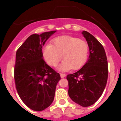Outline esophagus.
<instances>
[{
    "instance_id": "1",
    "label": "esophagus",
    "mask_w": 121,
    "mask_h": 121,
    "mask_svg": "<svg viewBox=\"0 0 121 121\" xmlns=\"http://www.w3.org/2000/svg\"><path fill=\"white\" fill-rule=\"evenodd\" d=\"M60 76L61 78H64V77H65L66 76V74L63 73H60Z\"/></svg>"
}]
</instances>
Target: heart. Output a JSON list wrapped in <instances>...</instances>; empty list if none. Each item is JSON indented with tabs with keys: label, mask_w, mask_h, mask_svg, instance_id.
Instances as JSON below:
<instances>
[{
	"label": "heart",
	"mask_w": 121,
	"mask_h": 121,
	"mask_svg": "<svg viewBox=\"0 0 121 121\" xmlns=\"http://www.w3.org/2000/svg\"><path fill=\"white\" fill-rule=\"evenodd\" d=\"M88 54L89 45L87 41L70 35L56 37L52 45H47L43 50L45 60L51 67L58 65L61 56L63 61L58 68L60 71L82 68L86 63Z\"/></svg>",
	"instance_id": "b5f03b06"
}]
</instances>
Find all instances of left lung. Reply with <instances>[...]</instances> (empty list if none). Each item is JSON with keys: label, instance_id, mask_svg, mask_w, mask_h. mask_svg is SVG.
I'll list each match as a JSON object with an SVG mask.
<instances>
[{"label": "left lung", "instance_id": "left-lung-1", "mask_svg": "<svg viewBox=\"0 0 121 121\" xmlns=\"http://www.w3.org/2000/svg\"><path fill=\"white\" fill-rule=\"evenodd\" d=\"M88 43L89 56L82 69L67 76L68 94L74 102L83 107L91 106L100 97L106 86L108 67L105 50L90 33L82 32Z\"/></svg>", "mask_w": 121, "mask_h": 121}]
</instances>
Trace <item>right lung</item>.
<instances>
[{
	"label": "right lung",
	"mask_w": 121,
	"mask_h": 121,
	"mask_svg": "<svg viewBox=\"0 0 121 121\" xmlns=\"http://www.w3.org/2000/svg\"><path fill=\"white\" fill-rule=\"evenodd\" d=\"M56 31L31 35L16 52L14 79L22 102L34 111H43L52 103L60 74L46 63L42 48Z\"/></svg>",
	"instance_id": "right-lung-1"
}]
</instances>
